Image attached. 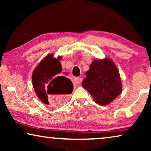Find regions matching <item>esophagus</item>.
Here are the masks:
<instances>
[{"instance_id": "esophagus-1", "label": "esophagus", "mask_w": 151, "mask_h": 151, "mask_svg": "<svg viewBox=\"0 0 151 151\" xmlns=\"http://www.w3.org/2000/svg\"><path fill=\"white\" fill-rule=\"evenodd\" d=\"M82 78H74L73 82L76 84H80L82 82Z\"/></svg>"}]
</instances>
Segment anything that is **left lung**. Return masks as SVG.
I'll return each mask as SVG.
<instances>
[{
    "label": "left lung",
    "instance_id": "obj_1",
    "mask_svg": "<svg viewBox=\"0 0 151 151\" xmlns=\"http://www.w3.org/2000/svg\"><path fill=\"white\" fill-rule=\"evenodd\" d=\"M82 86L100 105L111 103L121 94L122 89L118 69L113 61L106 58L92 62Z\"/></svg>",
    "mask_w": 151,
    "mask_h": 151
}]
</instances>
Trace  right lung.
<instances>
[{"label": "right lung", "mask_w": 151, "mask_h": 151, "mask_svg": "<svg viewBox=\"0 0 151 151\" xmlns=\"http://www.w3.org/2000/svg\"><path fill=\"white\" fill-rule=\"evenodd\" d=\"M61 57L58 58L49 54L35 68L32 74V84L35 92L44 104L57 106L64 104L68 95L73 89L69 78L60 76Z\"/></svg>", "instance_id": "right-lung-1"}]
</instances>
